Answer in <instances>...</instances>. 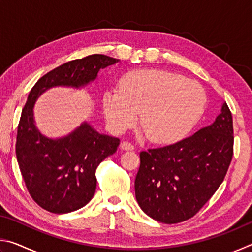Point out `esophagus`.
<instances>
[{
	"mask_svg": "<svg viewBox=\"0 0 252 252\" xmlns=\"http://www.w3.org/2000/svg\"><path fill=\"white\" fill-rule=\"evenodd\" d=\"M121 149H122V150H126V151H131V150H133V149H134V146L129 141H123L121 143Z\"/></svg>",
	"mask_w": 252,
	"mask_h": 252,
	"instance_id": "34e87169",
	"label": "esophagus"
}]
</instances>
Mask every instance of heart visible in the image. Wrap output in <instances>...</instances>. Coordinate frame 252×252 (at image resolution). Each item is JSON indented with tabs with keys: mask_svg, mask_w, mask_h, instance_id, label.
<instances>
[{
	"mask_svg": "<svg viewBox=\"0 0 252 252\" xmlns=\"http://www.w3.org/2000/svg\"><path fill=\"white\" fill-rule=\"evenodd\" d=\"M207 96L201 85L172 72L143 69L126 72L118 90L106 91L102 106L108 125L118 133L133 125L153 143L181 139L201 118Z\"/></svg>",
	"mask_w": 252,
	"mask_h": 252,
	"instance_id": "b5f03b06",
	"label": "heart"
}]
</instances>
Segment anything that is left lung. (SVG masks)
I'll list each match as a JSON object with an SVG mask.
<instances>
[{
    "mask_svg": "<svg viewBox=\"0 0 252 252\" xmlns=\"http://www.w3.org/2000/svg\"><path fill=\"white\" fill-rule=\"evenodd\" d=\"M232 156V116L223 103L212 125L170 146L140 152L136 201L162 223L192 218L222 183Z\"/></svg>",
    "mask_w": 252,
    "mask_h": 252,
    "instance_id": "8db88e82",
    "label": "left lung"
}]
</instances>
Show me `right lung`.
Listing matches in <instances>:
<instances>
[{
    "instance_id": "add662e5",
    "label": "right lung",
    "mask_w": 252,
    "mask_h": 252,
    "mask_svg": "<svg viewBox=\"0 0 252 252\" xmlns=\"http://www.w3.org/2000/svg\"><path fill=\"white\" fill-rule=\"evenodd\" d=\"M117 62L103 54L73 60L48 72L30 91L15 152L30 195L46 211L67 213L89 203L95 192L97 165L117 151L120 140L99 133L87 122L63 138H46L34 123L35 101L50 88L84 87L96 79L101 69Z\"/></svg>"
}]
</instances>
